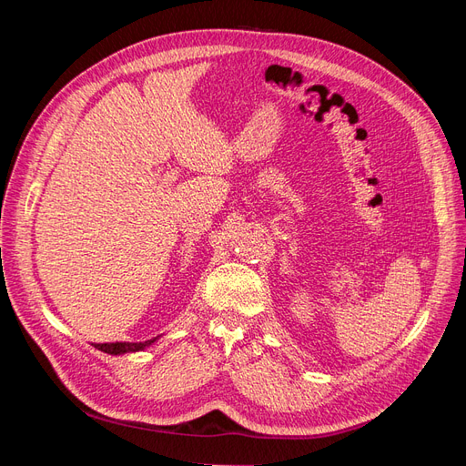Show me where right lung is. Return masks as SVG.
<instances>
[{
  "label": "right lung",
  "mask_w": 466,
  "mask_h": 466,
  "mask_svg": "<svg viewBox=\"0 0 466 466\" xmlns=\"http://www.w3.org/2000/svg\"><path fill=\"white\" fill-rule=\"evenodd\" d=\"M157 338H159V336H157ZM157 338H153V340H147V342H110V344H95V348L105 351V354H110V356H120V354H130V351L146 350V348L151 346L153 342H157Z\"/></svg>",
  "instance_id": "right-lung-1"
}]
</instances>
